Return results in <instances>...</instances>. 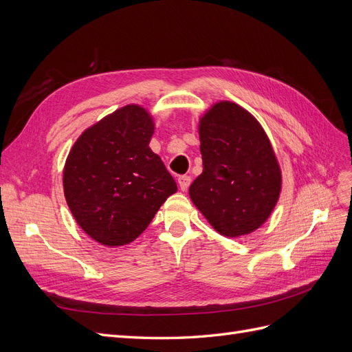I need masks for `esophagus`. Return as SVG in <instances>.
<instances>
[{
	"instance_id": "esophagus-1",
	"label": "esophagus",
	"mask_w": 352,
	"mask_h": 352,
	"mask_svg": "<svg viewBox=\"0 0 352 352\" xmlns=\"http://www.w3.org/2000/svg\"><path fill=\"white\" fill-rule=\"evenodd\" d=\"M190 180H192V179H190V176H179L177 182H179V186H180V189L184 190V192L189 188Z\"/></svg>"
}]
</instances>
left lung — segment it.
Segmentation results:
<instances>
[{"instance_id": "1", "label": "left lung", "mask_w": 352, "mask_h": 352, "mask_svg": "<svg viewBox=\"0 0 352 352\" xmlns=\"http://www.w3.org/2000/svg\"><path fill=\"white\" fill-rule=\"evenodd\" d=\"M204 170L189 197L220 235L238 238L261 228L282 190V170L267 133L232 101H219L199 117Z\"/></svg>"}]
</instances>
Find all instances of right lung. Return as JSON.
<instances>
[{
	"instance_id": "1",
	"label": "right lung",
	"mask_w": 352,
	"mask_h": 352,
	"mask_svg": "<svg viewBox=\"0 0 352 352\" xmlns=\"http://www.w3.org/2000/svg\"><path fill=\"white\" fill-rule=\"evenodd\" d=\"M154 119L127 104L85 129L63 170V188L80 229L105 247L131 243L177 186L151 151Z\"/></svg>"
}]
</instances>
